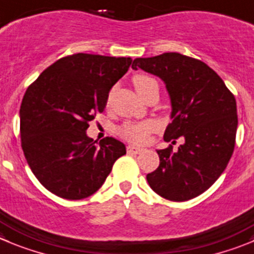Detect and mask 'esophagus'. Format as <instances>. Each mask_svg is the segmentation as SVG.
Masks as SVG:
<instances>
[{
	"label": "esophagus",
	"instance_id": "1",
	"mask_svg": "<svg viewBox=\"0 0 254 254\" xmlns=\"http://www.w3.org/2000/svg\"><path fill=\"white\" fill-rule=\"evenodd\" d=\"M127 153H131V154H140L143 151V149L138 148V146H134V145H127Z\"/></svg>",
	"mask_w": 254,
	"mask_h": 254
}]
</instances>
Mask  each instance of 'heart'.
I'll return each mask as SVG.
<instances>
[{
    "label": "heart",
    "instance_id": "1",
    "mask_svg": "<svg viewBox=\"0 0 254 254\" xmlns=\"http://www.w3.org/2000/svg\"><path fill=\"white\" fill-rule=\"evenodd\" d=\"M132 81H134L135 90L138 91L139 95L144 94L150 87L158 86L155 80L146 75H136ZM154 129H155V125L153 123H127L120 127L119 134L122 138L130 143L141 144L146 140L149 132L153 131Z\"/></svg>",
    "mask_w": 254,
    "mask_h": 254
}]
</instances>
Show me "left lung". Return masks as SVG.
Wrapping results in <instances>:
<instances>
[{
	"instance_id": "1",
	"label": "left lung",
	"mask_w": 254,
	"mask_h": 254,
	"mask_svg": "<svg viewBox=\"0 0 254 254\" xmlns=\"http://www.w3.org/2000/svg\"><path fill=\"white\" fill-rule=\"evenodd\" d=\"M131 67L164 82L172 105L164 140L184 139L177 151L172 146L156 150L159 167L146 181L169 200L195 198L213 186L233 154L238 127L236 99L207 64L178 52L135 59Z\"/></svg>"
}]
</instances>
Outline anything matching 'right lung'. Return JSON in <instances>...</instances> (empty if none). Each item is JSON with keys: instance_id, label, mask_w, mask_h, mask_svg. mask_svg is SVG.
<instances>
[{"instance_id": "1", "label": "right lung", "mask_w": 254, "mask_h": 254, "mask_svg": "<svg viewBox=\"0 0 254 254\" xmlns=\"http://www.w3.org/2000/svg\"><path fill=\"white\" fill-rule=\"evenodd\" d=\"M131 61L75 54L49 66L26 90L20 109L21 145L47 190L70 200L87 198L103 186L115 160L127 154L122 141L108 136L98 143L86 130Z\"/></svg>"}]
</instances>
